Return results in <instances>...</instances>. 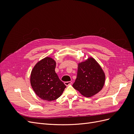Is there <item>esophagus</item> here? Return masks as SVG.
Here are the masks:
<instances>
[{"label":"esophagus","mask_w":134,"mask_h":134,"mask_svg":"<svg viewBox=\"0 0 134 134\" xmlns=\"http://www.w3.org/2000/svg\"><path fill=\"white\" fill-rule=\"evenodd\" d=\"M64 84L66 86H68L69 85H70V84H71V82H70V81H69V82H65Z\"/></svg>","instance_id":"esophagus-1"}]
</instances>
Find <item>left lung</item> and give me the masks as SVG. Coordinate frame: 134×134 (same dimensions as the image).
I'll return each instance as SVG.
<instances>
[{
	"instance_id": "8db88e82",
	"label": "left lung",
	"mask_w": 134,
	"mask_h": 134,
	"mask_svg": "<svg viewBox=\"0 0 134 134\" xmlns=\"http://www.w3.org/2000/svg\"><path fill=\"white\" fill-rule=\"evenodd\" d=\"M105 74L102 68L92 58L78 64L76 79L72 87L85 97H91L102 90Z\"/></svg>"
}]
</instances>
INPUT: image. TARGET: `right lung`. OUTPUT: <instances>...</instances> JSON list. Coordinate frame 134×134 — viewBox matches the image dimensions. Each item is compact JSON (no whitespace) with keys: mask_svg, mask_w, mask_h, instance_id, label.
<instances>
[{"mask_svg":"<svg viewBox=\"0 0 134 134\" xmlns=\"http://www.w3.org/2000/svg\"><path fill=\"white\" fill-rule=\"evenodd\" d=\"M55 61L46 57L36 64L32 70L31 86L37 96L43 100L58 99L66 88L55 72Z\"/></svg>","mask_w":134,"mask_h":134,"instance_id":"add662e5","label":"right lung"}]
</instances>
